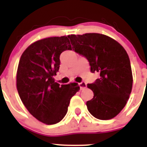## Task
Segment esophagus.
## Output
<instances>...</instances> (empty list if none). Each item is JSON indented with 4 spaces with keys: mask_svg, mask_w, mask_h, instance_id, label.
<instances>
[{
    "mask_svg": "<svg viewBox=\"0 0 147 147\" xmlns=\"http://www.w3.org/2000/svg\"><path fill=\"white\" fill-rule=\"evenodd\" d=\"M79 86L80 87V90H84L86 87H87V84H86V82H82L79 83Z\"/></svg>",
    "mask_w": 147,
    "mask_h": 147,
    "instance_id": "obj_1",
    "label": "esophagus"
}]
</instances>
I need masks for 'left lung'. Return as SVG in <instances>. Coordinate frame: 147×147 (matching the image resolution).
Listing matches in <instances>:
<instances>
[{
	"mask_svg": "<svg viewBox=\"0 0 147 147\" xmlns=\"http://www.w3.org/2000/svg\"><path fill=\"white\" fill-rule=\"evenodd\" d=\"M75 53L88 60L92 72L100 78L87 87L94 97L87 109L95 118L110 119L125 107L132 88V72L128 54L119 42L99 33L68 35Z\"/></svg>",
	"mask_w": 147,
	"mask_h": 147,
	"instance_id": "8db88e82",
	"label": "left lung"
}]
</instances>
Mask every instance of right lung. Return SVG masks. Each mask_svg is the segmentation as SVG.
<instances>
[{
  "mask_svg": "<svg viewBox=\"0 0 147 147\" xmlns=\"http://www.w3.org/2000/svg\"><path fill=\"white\" fill-rule=\"evenodd\" d=\"M67 50H72L67 36L45 38L31 44L19 61L16 78L19 96L28 112L46 124L64 118L70 99L80 90L78 83L60 85L55 82L60 54Z\"/></svg>",
  "mask_w": 147,
  "mask_h": 147,
  "instance_id": "add662e5",
  "label": "right lung"
}]
</instances>
